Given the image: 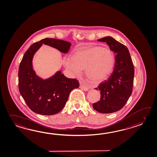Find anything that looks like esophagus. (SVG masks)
I'll return each instance as SVG.
<instances>
[{
    "instance_id": "esophagus-1",
    "label": "esophagus",
    "mask_w": 157,
    "mask_h": 157,
    "mask_svg": "<svg viewBox=\"0 0 157 157\" xmlns=\"http://www.w3.org/2000/svg\"><path fill=\"white\" fill-rule=\"evenodd\" d=\"M80 88L81 90H82L83 91H87L89 90L88 87H86V86H83V85H80Z\"/></svg>"
}]
</instances>
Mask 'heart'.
I'll return each mask as SVG.
<instances>
[{
	"label": "heart",
	"instance_id": "b5f03b06",
	"mask_svg": "<svg viewBox=\"0 0 157 157\" xmlns=\"http://www.w3.org/2000/svg\"><path fill=\"white\" fill-rule=\"evenodd\" d=\"M115 57L112 51L100 46H85L76 49L63 65L71 73L79 76L85 69V75L91 83H100L112 73Z\"/></svg>",
	"mask_w": 157,
	"mask_h": 157
}]
</instances>
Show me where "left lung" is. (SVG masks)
<instances>
[{
	"label": "left lung",
	"instance_id": "1",
	"mask_svg": "<svg viewBox=\"0 0 157 157\" xmlns=\"http://www.w3.org/2000/svg\"><path fill=\"white\" fill-rule=\"evenodd\" d=\"M106 42L116 55L113 71L108 80L99 84L100 100L93 104V108L101 113L117 112L125 105L132 92L134 67L128 48L111 36L98 40Z\"/></svg>",
	"mask_w": 157,
	"mask_h": 157
}]
</instances>
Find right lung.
Returning a JSON list of instances; mask_svg holds the SVG:
<instances>
[{"label":"right lung","instance_id":"1","mask_svg":"<svg viewBox=\"0 0 157 157\" xmlns=\"http://www.w3.org/2000/svg\"><path fill=\"white\" fill-rule=\"evenodd\" d=\"M44 44L68 52L71 44L60 39L45 38L33 44L25 53L18 69V89L28 107L42 115H53L65 106L70 92L79 87L78 80L65 77L58 71L50 78L38 77L33 67L36 52Z\"/></svg>","mask_w":157,"mask_h":157}]
</instances>
